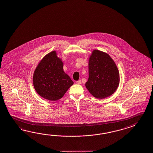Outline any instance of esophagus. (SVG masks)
I'll return each mask as SVG.
<instances>
[{
	"label": "esophagus",
	"instance_id": "obj_1",
	"mask_svg": "<svg viewBox=\"0 0 153 153\" xmlns=\"http://www.w3.org/2000/svg\"><path fill=\"white\" fill-rule=\"evenodd\" d=\"M76 83L78 85H80L81 83V80H78L77 81H76Z\"/></svg>",
	"mask_w": 153,
	"mask_h": 153
}]
</instances>
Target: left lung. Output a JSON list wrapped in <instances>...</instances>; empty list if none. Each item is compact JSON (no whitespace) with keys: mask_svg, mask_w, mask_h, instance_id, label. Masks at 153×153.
Wrapping results in <instances>:
<instances>
[{"mask_svg":"<svg viewBox=\"0 0 153 153\" xmlns=\"http://www.w3.org/2000/svg\"><path fill=\"white\" fill-rule=\"evenodd\" d=\"M88 68V79L85 85L93 97L104 99L115 92L120 83V74L108 54L94 50L89 58Z\"/></svg>","mask_w":153,"mask_h":153,"instance_id":"left-lung-1","label":"left lung"}]
</instances>
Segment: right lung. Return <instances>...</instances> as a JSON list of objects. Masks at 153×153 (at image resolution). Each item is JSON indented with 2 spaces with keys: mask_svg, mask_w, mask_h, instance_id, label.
Instances as JSON below:
<instances>
[{
  "mask_svg": "<svg viewBox=\"0 0 153 153\" xmlns=\"http://www.w3.org/2000/svg\"><path fill=\"white\" fill-rule=\"evenodd\" d=\"M63 62L55 51L44 56L34 70L33 77L36 91L42 98L51 101L61 99L73 85L63 69Z\"/></svg>",
  "mask_w": 153,
  "mask_h": 153,
  "instance_id": "right-lung-1",
  "label": "right lung"
}]
</instances>
